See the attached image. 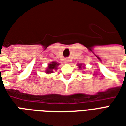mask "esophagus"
Returning a JSON list of instances; mask_svg holds the SVG:
<instances>
[{
  "label": "esophagus",
  "instance_id": "1",
  "mask_svg": "<svg viewBox=\"0 0 126 126\" xmlns=\"http://www.w3.org/2000/svg\"><path fill=\"white\" fill-rule=\"evenodd\" d=\"M65 63H69V61H67H67H65Z\"/></svg>",
  "mask_w": 126,
  "mask_h": 126
}]
</instances>
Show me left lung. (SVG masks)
<instances>
[{
  "label": "left lung",
  "instance_id": "1",
  "mask_svg": "<svg viewBox=\"0 0 126 126\" xmlns=\"http://www.w3.org/2000/svg\"><path fill=\"white\" fill-rule=\"evenodd\" d=\"M78 66H79V68L80 69H82V67H82V64H80V65H79Z\"/></svg>",
  "mask_w": 126,
  "mask_h": 126
}]
</instances>
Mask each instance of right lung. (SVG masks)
I'll use <instances>...</instances> for the list:
<instances>
[{"mask_svg":"<svg viewBox=\"0 0 126 126\" xmlns=\"http://www.w3.org/2000/svg\"><path fill=\"white\" fill-rule=\"evenodd\" d=\"M58 65H59V63L55 62V61H52L47 66V68L46 71V73L49 74V73H53L54 70H57Z\"/></svg>","mask_w":126,"mask_h":126,"instance_id":"1","label":"right lung"}]
</instances>
